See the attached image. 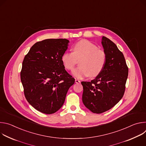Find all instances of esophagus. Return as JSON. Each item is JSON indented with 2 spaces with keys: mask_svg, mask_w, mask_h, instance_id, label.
I'll return each instance as SVG.
<instances>
[{
  "mask_svg": "<svg viewBox=\"0 0 146 146\" xmlns=\"http://www.w3.org/2000/svg\"><path fill=\"white\" fill-rule=\"evenodd\" d=\"M81 81H80V80H77V79H76L75 80V82L76 83H77H77H80Z\"/></svg>",
  "mask_w": 146,
  "mask_h": 146,
  "instance_id": "esophagus-1",
  "label": "esophagus"
}]
</instances>
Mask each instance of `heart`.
<instances>
[{
    "mask_svg": "<svg viewBox=\"0 0 146 146\" xmlns=\"http://www.w3.org/2000/svg\"><path fill=\"white\" fill-rule=\"evenodd\" d=\"M73 51L64 52L61 59L65 68L72 70L77 64V59H80V66L72 72L75 77H94L100 74L106 62V54L103 50L89 40H82L73 46Z\"/></svg>",
    "mask_w": 146,
    "mask_h": 146,
    "instance_id": "b5f03b06",
    "label": "heart"
}]
</instances>
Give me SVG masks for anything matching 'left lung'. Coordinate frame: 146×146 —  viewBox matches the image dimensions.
<instances>
[{"label": "left lung", "instance_id": "1", "mask_svg": "<svg viewBox=\"0 0 146 146\" xmlns=\"http://www.w3.org/2000/svg\"><path fill=\"white\" fill-rule=\"evenodd\" d=\"M102 44L106 54L103 70L95 79L82 81V102L94 113L105 112L121 99L128 75V68L122 52L109 38L103 36Z\"/></svg>", "mask_w": 146, "mask_h": 146}]
</instances>
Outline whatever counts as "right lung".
Returning <instances> with one entry per match:
<instances>
[{
	"mask_svg": "<svg viewBox=\"0 0 146 146\" xmlns=\"http://www.w3.org/2000/svg\"><path fill=\"white\" fill-rule=\"evenodd\" d=\"M69 43L66 38L38 41L24 59L21 80L24 95L30 105L41 113L56 112L74 84L75 79L65 69L61 59Z\"/></svg>",
	"mask_w": 146,
	"mask_h": 146,
	"instance_id": "right-lung-1",
	"label": "right lung"
}]
</instances>
